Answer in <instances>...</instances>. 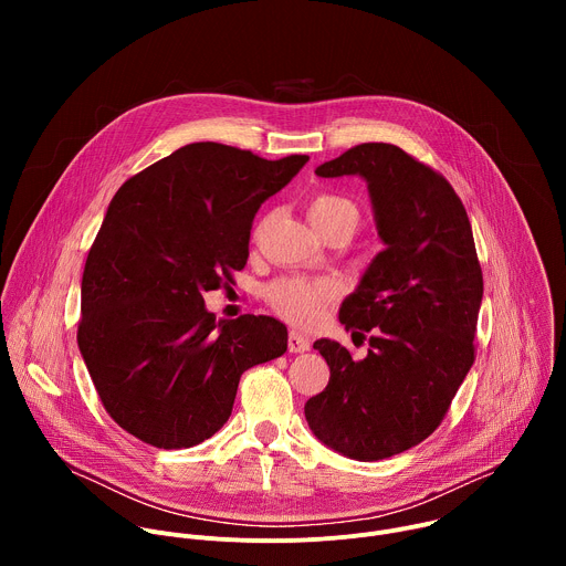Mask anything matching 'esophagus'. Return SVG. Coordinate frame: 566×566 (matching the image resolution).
Listing matches in <instances>:
<instances>
[{"label": "esophagus", "instance_id": "1", "mask_svg": "<svg viewBox=\"0 0 566 566\" xmlns=\"http://www.w3.org/2000/svg\"><path fill=\"white\" fill-rule=\"evenodd\" d=\"M289 352L291 354H302L311 349V340L306 336H302L300 332H289Z\"/></svg>", "mask_w": 566, "mask_h": 566}]
</instances>
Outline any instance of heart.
<instances>
[{
    "label": "heart",
    "instance_id": "b5f03b06",
    "mask_svg": "<svg viewBox=\"0 0 566 566\" xmlns=\"http://www.w3.org/2000/svg\"><path fill=\"white\" fill-rule=\"evenodd\" d=\"M308 219L322 232L329 234L336 228L354 230L360 223V208L354 199L338 192H317L308 201ZM271 306L293 325L308 327L325 315V308L336 297V284L329 280L284 277L266 289Z\"/></svg>",
    "mask_w": 566,
    "mask_h": 566
}]
</instances>
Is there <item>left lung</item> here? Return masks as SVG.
Returning a JSON list of instances; mask_svg holds the SVG:
<instances>
[{"label":"left lung","instance_id":"obj_1","mask_svg":"<svg viewBox=\"0 0 566 566\" xmlns=\"http://www.w3.org/2000/svg\"><path fill=\"white\" fill-rule=\"evenodd\" d=\"M315 175H360L369 184L387 249L340 306L345 329L369 338L367 358L315 340L329 382L306 400L304 415L325 446L378 461L421 443L446 419L474 363L481 264L454 188L400 147L360 143Z\"/></svg>","mask_w":566,"mask_h":566}]
</instances>
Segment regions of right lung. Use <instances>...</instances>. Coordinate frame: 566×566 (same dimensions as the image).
Here are the masks:
<instances>
[{"mask_svg": "<svg viewBox=\"0 0 566 566\" xmlns=\"http://www.w3.org/2000/svg\"><path fill=\"white\" fill-rule=\"evenodd\" d=\"M190 143L127 179L83 273L77 347L107 415L164 450L210 439L249 367L286 352L269 315L217 319L203 291L234 282L255 212L306 164Z\"/></svg>", "mask_w": 566, "mask_h": 566, "instance_id": "add662e5", "label": "right lung"}]
</instances>
